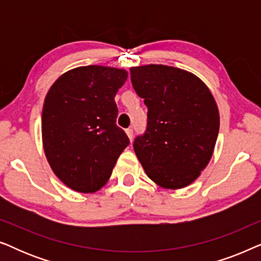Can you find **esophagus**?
Masks as SVG:
<instances>
[{
  "instance_id": "esophagus-1",
  "label": "esophagus",
  "mask_w": 261,
  "mask_h": 261,
  "mask_svg": "<svg viewBox=\"0 0 261 261\" xmlns=\"http://www.w3.org/2000/svg\"><path fill=\"white\" fill-rule=\"evenodd\" d=\"M126 134H127V137L129 138V140L132 141V139H133V129L128 128V129H126Z\"/></svg>"
}]
</instances>
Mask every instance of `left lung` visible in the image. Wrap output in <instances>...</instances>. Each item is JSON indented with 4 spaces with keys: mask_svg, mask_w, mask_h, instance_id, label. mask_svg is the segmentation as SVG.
Returning a JSON list of instances; mask_svg holds the SVG:
<instances>
[{
    "mask_svg": "<svg viewBox=\"0 0 261 261\" xmlns=\"http://www.w3.org/2000/svg\"><path fill=\"white\" fill-rule=\"evenodd\" d=\"M134 90L147 106V129L134 141L146 174L170 190L197 179L212 159L220 128L215 98L204 82L178 67H130Z\"/></svg>",
    "mask_w": 261,
    "mask_h": 261,
    "instance_id": "left-lung-1",
    "label": "left lung"
}]
</instances>
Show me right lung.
<instances>
[{
  "mask_svg": "<svg viewBox=\"0 0 261 261\" xmlns=\"http://www.w3.org/2000/svg\"><path fill=\"white\" fill-rule=\"evenodd\" d=\"M128 72L117 67L78 66L63 73L45 97L42 146L57 177L71 190L92 194L105 187L129 144L116 126L115 95Z\"/></svg>",
  "mask_w": 261,
  "mask_h": 261,
  "instance_id": "obj_1",
  "label": "right lung"
}]
</instances>
